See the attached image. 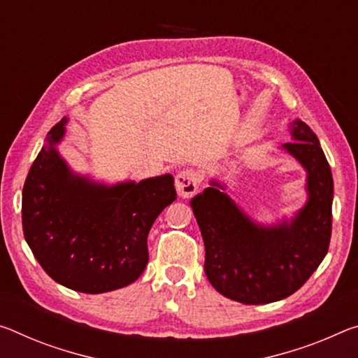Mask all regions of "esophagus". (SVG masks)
<instances>
[{"mask_svg": "<svg viewBox=\"0 0 358 358\" xmlns=\"http://www.w3.org/2000/svg\"><path fill=\"white\" fill-rule=\"evenodd\" d=\"M201 185V175L199 172H196L194 169H185L177 175L175 178V188H177V192L180 197L183 199H188V197H192L196 194V191L199 189Z\"/></svg>", "mask_w": 358, "mask_h": 358, "instance_id": "esophagus-1", "label": "esophagus"}]
</instances>
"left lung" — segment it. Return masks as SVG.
<instances>
[{
	"label": "left lung",
	"mask_w": 358,
	"mask_h": 358,
	"mask_svg": "<svg viewBox=\"0 0 358 358\" xmlns=\"http://www.w3.org/2000/svg\"><path fill=\"white\" fill-rule=\"evenodd\" d=\"M283 150L308 172V202L294 218L261 226L210 181L191 201L206 245V275L223 296L243 304H268L299 290L325 258L331 237L333 177L319 138L303 121L292 124Z\"/></svg>",
	"instance_id": "left-lung-1"
}]
</instances>
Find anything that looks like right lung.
Masks as SVG:
<instances>
[{"mask_svg":"<svg viewBox=\"0 0 358 358\" xmlns=\"http://www.w3.org/2000/svg\"><path fill=\"white\" fill-rule=\"evenodd\" d=\"M64 117L27 175L22 226L49 277L75 292L105 293L135 282L148 264V232L177 199L172 175L106 186L73 173L57 151Z\"/></svg>","mask_w":358,"mask_h":358,"instance_id":"obj_1","label":"right lung"}]
</instances>
